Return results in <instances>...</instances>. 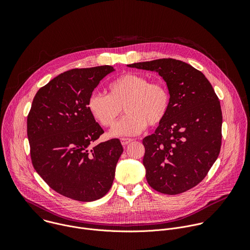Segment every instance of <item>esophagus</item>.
<instances>
[{
  "instance_id": "1",
  "label": "esophagus",
  "mask_w": 250,
  "mask_h": 250,
  "mask_svg": "<svg viewBox=\"0 0 250 250\" xmlns=\"http://www.w3.org/2000/svg\"><path fill=\"white\" fill-rule=\"evenodd\" d=\"M132 140H133L132 138H127V137H123V138H121V142H122V145H123L124 146H126L128 144H130V142H131Z\"/></svg>"
}]
</instances>
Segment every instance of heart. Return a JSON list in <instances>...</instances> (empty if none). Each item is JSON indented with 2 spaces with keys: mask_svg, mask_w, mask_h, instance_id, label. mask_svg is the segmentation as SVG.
<instances>
[{
  "mask_svg": "<svg viewBox=\"0 0 250 250\" xmlns=\"http://www.w3.org/2000/svg\"><path fill=\"white\" fill-rule=\"evenodd\" d=\"M126 115L111 130L113 136L135 135L147 125L161 124L168 114L170 95L160 82L136 73H125L109 85V95L93 92L87 101V110L101 125L113 126L122 108Z\"/></svg>",
  "mask_w": 250,
  "mask_h": 250,
  "instance_id": "1",
  "label": "heart"
}]
</instances>
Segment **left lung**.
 Segmentation results:
<instances>
[{"instance_id":"8db88e82","label":"left lung","mask_w":250,"mask_h":250,"mask_svg":"<svg viewBox=\"0 0 250 250\" xmlns=\"http://www.w3.org/2000/svg\"><path fill=\"white\" fill-rule=\"evenodd\" d=\"M127 66L157 72L170 95L164 121L142 140L146 180L163 194L186 192L204 179L220 154L219 98L201 71L183 61L163 58Z\"/></svg>"}]
</instances>
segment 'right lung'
Returning a JSON list of instances; mask_svg holds the SVG:
<instances>
[{"mask_svg": "<svg viewBox=\"0 0 250 250\" xmlns=\"http://www.w3.org/2000/svg\"><path fill=\"white\" fill-rule=\"evenodd\" d=\"M115 71L104 65L72 69L41 88L27 116L32 165L55 192L81 202L111 189L124 148L114 138L93 146L103 128L87 110L100 81Z\"/></svg>", "mask_w": 250, "mask_h": 250, "instance_id": "1", "label": "right lung"}]
</instances>
